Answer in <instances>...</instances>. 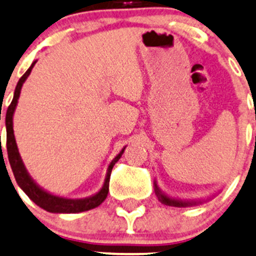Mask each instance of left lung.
Listing matches in <instances>:
<instances>
[{"mask_svg": "<svg viewBox=\"0 0 256 256\" xmlns=\"http://www.w3.org/2000/svg\"><path fill=\"white\" fill-rule=\"evenodd\" d=\"M153 188H154V194L157 195L158 201L166 206H173V207H190V206H196L201 205V204L206 202V201L211 200L212 198H198V200H189V198H173V196L166 195V192H162L160 189L157 184V180H154L153 182Z\"/></svg>", "mask_w": 256, "mask_h": 256, "instance_id": "1", "label": "left lung"}]
</instances>
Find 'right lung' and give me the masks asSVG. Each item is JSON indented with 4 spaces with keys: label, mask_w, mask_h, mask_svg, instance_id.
Here are the masks:
<instances>
[{
    "label": "right lung",
    "mask_w": 256,
    "mask_h": 256,
    "mask_svg": "<svg viewBox=\"0 0 256 256\" xmlns=\"http://www.w3.org/2000/svg\"><path fill=\"white\" fill-rule=\"evenodd\" d=\"M36 64V60L32 64V66L29 67L28 71L20 77V80H18L17 87H16L14 96H13V100L10 103V106H8L7 112H6V130H7V153H8V160H10V168H12L13 174H14L16 182H17L18 186L23 190L24 192L28 195V198L33 201L34 204H36L38 206L44 208L45 211L52 212V214H78V212H84L88 210L96 208L103 202L106 198L108 192H109V180H110V174H112V166H115V163L120 160V157L122 156L124 150H125L126 146L120 150L119 154L115 156L114 160H112L108 166L106 180H104V184L102 186V189L98 192H96L94 195L88 196L84 198H62V196L54 195L46 190L42 189L40 185H38L36 180L30 176V174L26 170V166H24L23 160L20 154V150H18L17 142L14 138V132H13V115H14V110L17 108L18 99H20L22 87H23V83L26 82V80L28 78L29 74H30L32 70H33L34 64Z\"/></svg>",
    "instance_id": "add662e5"
}]
</instances>
